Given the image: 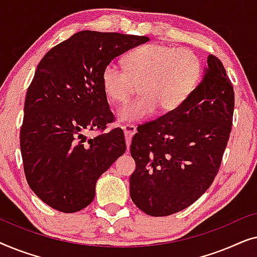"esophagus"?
<instances>
[{
    "mask_svg": "<svg viewBox=\"0 0 257 257\" xmlns=\"http://www.w3.org/2000/svg\"><path fill=\"white\" fill-rule=\"evenodd\" d=\"M122 131H124L125 139H126V146H127V151L130 150V145H131V138L136 133V126L133 125H124L122 126Z\"/></svg>",
    "mask_w": 257,
    "mask_h": 257,
    "instance_id": "1",
    "label": "esophagus"
}]
</instances>
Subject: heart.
I'll return each mask as SVG.
<instances>
[{
  "label": "heart",
  "instance_id": "obj_1",
  "mask_svg": "<svg viewBox=\"0 0 257 257\" xmlns=\"http://www.w3.org/2000/svg\"><path fill=\"white\" fill-rule=\"evenodd\" d=\"M202 63L194 51L151 43L130 52L125 69L108 63L101 72V89L113 104H122L140 85V97L117 112L119 121L140 122L177 111L198 85Z\"/></svg>",
  "mask_w": 257,
  "mask_h": 257
}]
</instances>
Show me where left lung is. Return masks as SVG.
I'll list each match as a JSON object with an SVG mask.
<instances>
[{
	"label": "left lung",
	"mask_w": 257,
	"mask_h": 257,
	"mask_svg": "<svg viewBox=\"0 0 257 257\" xmlns=\"http://www.w3.org/2000/svg\"><path fill=\"white\" fill-rule=\"evenodd\" d=\"M201 82L172 113L138 126L130 178L135 205L151 216L187 208L212 185L229 139L234 89L219 58L209 55Z\"/></svg>",
	"instance_id": "8db88e82"
}]
</instances>
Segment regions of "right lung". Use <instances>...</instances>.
Segmentation results:
<instances>
[{
    "label": "right lung",
    "instance_id": "right-lung-1",
    "mask_svg": "<svg viewBox=\"0 0 257 257\" xmlns=\"http://www.w3.org/2000/svg\"><path fill=\"white\" fill-rule=\"evenodd\" d=\"M150 38L79 31L49 50L35 72L24 103L21 153L33 192L51 208L79 212L96 194L97 180L126 151L114 128L87 139L113 120L101 89L103 69Z\"/></svg>",
    "mask_w": 257,
    "mask_h": 257
}]
</instances>
